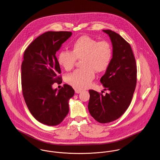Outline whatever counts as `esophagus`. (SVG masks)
<instances>
[{"instance_id":"34e87169","label":"esophagus","mask_w":160,"mask_h":160,"mask_svg":"<svg viewBox=\"0 0 160 160\" xmlns=\"http://www.w3.org/2000/svg\"><path fill=\"white\" fill-rule=\"evenodd\" d=\"M82 91L81 89H75V93H77V94H79V93H80Z\"/></svg>"}]
</instances>
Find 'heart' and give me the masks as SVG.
<instances>
[{
  "label": "heart",
  "instance_id": "1",
  "mask_svg": "<svg viewBox=\"0 0 160 160\" xmlns=\"http://www.w3.org/2000/svg\"><path fill=\"white\" fill-rule=\"evenodd\" d=\"M112 55L110 44L83 35L75 40L72 52L62 50L57 57L58 64L66 71L73 68L77 60H82L83 69L66 76L67 82L75 88L85 89L94 78V71L102 72L108 68Z\"/></svg>",
  "mask_w": 160,
  "mask_h": 160
}]
</instances>
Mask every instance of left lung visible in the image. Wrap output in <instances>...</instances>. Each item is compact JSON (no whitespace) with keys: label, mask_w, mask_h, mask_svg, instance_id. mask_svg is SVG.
<instances>
[{"label":"left lung","mask_w":160,"mask_h":160,"mask_svg":"<svg viewBox=\"0 0 160 160\" xmlns=\"http://www.w3.org/2000/svg\"><path fill=\"white\" fill-rule=\"evenodd\" d=\"M102 31L110 37L112 46L110 64L100 78L103 90L110 93L103 95L89 90L88 110L95 120L105 123L119 118L128 108L136 85L137 69L130 45L117 33Z\"/></svg>","instance_id":"8db88e82"}]
</instances>
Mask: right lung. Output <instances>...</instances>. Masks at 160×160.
I'll list each match as a JSON object with an SVG mask.
<instances>
[{
	"label": "right lung",
	"mask_w": 160,
	"mask_h": 160,
	"mask_svg": "<svg viewBox=\"0 0 160 160\" xmlns=\"http://www.w3.org/2000/svg\"><path fill=\"white\" fill-rule=\"evenodd\" d=\"M70 32H47L36 38L25 50L21 66V83L26 105L41 123L55 126L69 112V101L74 89L64 85L60 89L52 85L61 80L60 64L55 56Z\"/></svg>",
	"instance_id": "right-lung-1"
}]
</instances>
